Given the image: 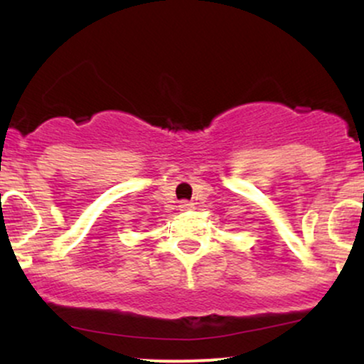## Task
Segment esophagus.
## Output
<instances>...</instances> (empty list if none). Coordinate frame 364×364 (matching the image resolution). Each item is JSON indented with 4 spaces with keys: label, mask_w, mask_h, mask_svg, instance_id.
<instances>
[{
    "label": "esophagus",
    "mask_w": 364,
    "mask_h": 364,
    "mask_svg": "<svg viewBox=\"0 0 364 364\" xmlns=\"http://www.w3.org/2000/svg\"><path fill=\"white\" fill-rule=\"evenodd\" d=\"M179 210L181 212H190V210H193L195 208V205L191 202H186V200H183V202H179Z\"/></svg>",
    "instance_id": "34e87169"
}]
</instances>
